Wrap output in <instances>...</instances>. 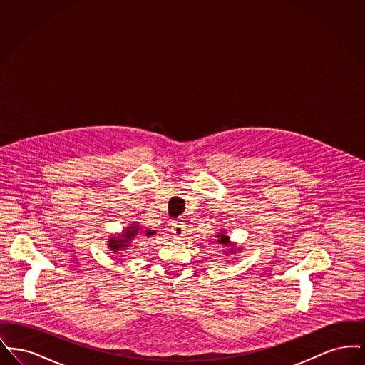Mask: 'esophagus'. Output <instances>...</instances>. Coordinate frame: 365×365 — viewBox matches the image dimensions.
I'll return each mask as SVG.
<instances>
[{"mask_svg": "<svg viewBox=\"0 0 365 365\" xmlns=\"http://www.w3.org/2000/svg\"><path fill=\"white\" fill-rule=\"evenodd\" d=\"M171 226H173L171 227V232L174 234L176 238H182V237H185V234H186V225H185L183 222L176 220V222H174Z\"/></svg>", "mask_w": 365, "mask_h": 365, "instance_id": "34e87169", "label": "esophagus"}]
</instances>
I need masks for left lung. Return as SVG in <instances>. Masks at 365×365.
<instances>
[{
	"label": "left lung",
	"instance_id": "obj_1",
	"mask_svg": "<svg viewBox=\"0 0 365 365\" xmlns=\"http://www.w3.org/2000/svg\"><path fill=\"white\" fill-rule=\"evenodd\" d=\"M217 238H219L217 242L222 243V245H228L230 243V238L227 237L226 234H219Z\"/></svg>",
	"mask_w": 365,
	"mask_h": 365
}]
</instances>
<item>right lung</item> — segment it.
Listing matches in <instances>:
<instances>
[{
    "label": "right lung",
    "mask_w": 365,
    "mask_h": 365,
    "mask_svg": "<svg viewBox=\"0 0 365 365\" xmlns=\"http://www.w3.org/2000/svg\"><path fill=\"white\" fill-rule=\"evenodd\" d=\"M139 232H140V228H139V227H127V228H125V232L123 234V237L110 238V241H109L108 245H109L110 250L118 252V250H120L123 247L130 246V241H131V240H134L137 235H139ZM150 234H155V232H152L150 230H149V231H146V235H150Z\"/></svg>",
    "instance_id": "obj_1"
}]
</instances>
